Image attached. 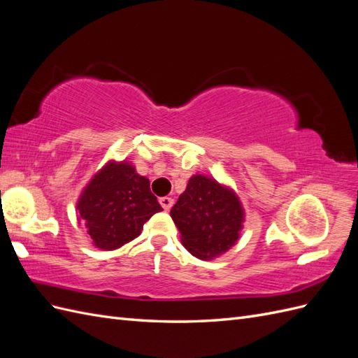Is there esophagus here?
I'll list each match as a JSON object with an SVG mask.
<instances>
[{
	"label": "esophagus",
	"instance_id": "esophagus-1",
	"mask_svg": "<svg viewBox=\"0 0 358 358\" xmlns=\"http://www.w3.org/2000/svg\"><path fill=\"white\" fill-rule=\"evenodd\" d=\"M159 204L162 206V209H164V210H170V208L173 206V199H170V197H161L159 199Z\"/></svg>",
	"mask_w": 358,
	"mask_h": 358
}]
</instances>
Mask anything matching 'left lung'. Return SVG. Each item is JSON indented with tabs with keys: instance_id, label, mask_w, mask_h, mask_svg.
<instances>
[{
	"instance_id": "obj_1",
	"label": "left lung",
	"mask_w": 358,
	"mask_h": 358,
	"mask_svg": "<svg viewBox=\"0 0 358 358\" xmlns=\"http://www.w3.org/2000/svg\"><path fill=\"white\" fill-rule=\"evenodd\" d=\"M180 242L200 259H213L239 241L245 209L239 196L216 179L197 173L170 210Z\"/></svg>"
}]
</instances>
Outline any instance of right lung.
<instances>
[{"label":"right lung","instance_id":"add662e5","mask_svg":"<svg viewBox=\"0 0 358 358\" xmlns=\"http://www.w3.org/2000/svg\"><path fill=\"white\" fill-rule=\"evenodd\" d=\"M76 210L92 245L113 251L134 241L162 208L150 192L149 179L138 175L133 162L110 159L83 188Z\"/></svg>","mask_w":358,"mask_h":358}]
</instances>
